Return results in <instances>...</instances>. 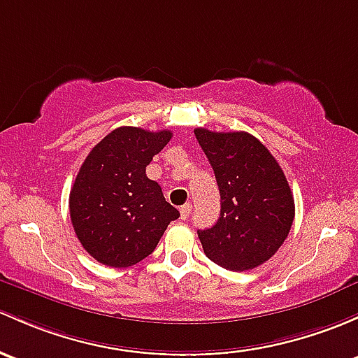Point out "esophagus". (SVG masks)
<instances>
[{"label": "esophagus", "instance_id": "1", "mask_svg": "<svg viewBox=\"0 0 358 358\" xmlns=\"http://www.w3.org/2000/svg\"><path fill=\"white\" fill-rule=\"evenodd\" d=\"M192 213V204H183L182 208H180V216H182V220H189Z\"/></svg>", "mask_w": 358, "mask_h": 358}]
</instances>
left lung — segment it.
<instances>
[{
  "label": "left lung",
  "mask_w": 358,
  "mask_h": 358,
  "mask_svg": "<svg viewBox=\"0 0 358 358\" xmlns=\"http://www.w3.org/2000/svg\"><path fill=\"white\" fill-rule=\"evenodd\" d=\"M194 131L221 195L220 220L197 231L204 254L229 271L257 268L283 245L295 217L287 176L268 148L247 131Z\"/></svg>",
  "instance_id": "1"
}]
</instances>
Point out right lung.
<instances>
[{"instance_id": "add662e5", "label": "right lung", "mask_w": 358, "mask_h": 358, "mask_svg": "<svg viewBox=\"0 0 358 358\" xmlns=\"http://www.w3.org/2000/svg\"><path fill=\"white\" fill-rule=\"evenodd\" d=\"M169 130L120 127L96 144L70 190V217L82 247L97 262L129 268L152 254L180 213L145 168L168 144Z\"/></svg>"}]
</instances>
